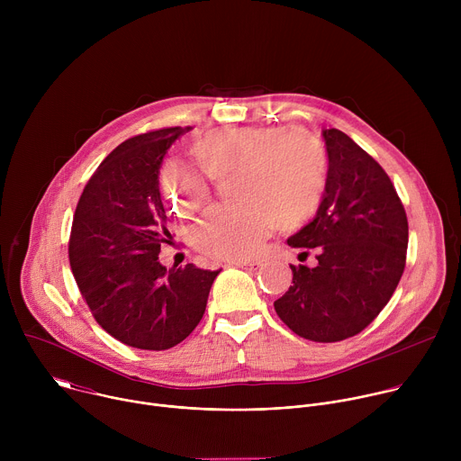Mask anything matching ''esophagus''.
<instances>
[{
    "label": "esophagus",
    "mask_w": 461,
    "mask_h": 461,
    "mask_svg": "<svg viewBox=\"0 0 461 461\" xmlns=\"http://www.w3.org/2000/svg\"><path fill=\"white\" fill-rule=\"evenodd\" d=\"M235 267H239V268H244V270H251V272H255V270H258L260 268V260H257V258H248V260H237V262H233Z\"/></svg>",
    "instance_id": "1"
}]
</instances>
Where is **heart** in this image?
<instances>
[{
  "mask_svg": "<svg viewBox=\"0 0 461 461\" xmlns=\"http://www.w3.org/2000/svg\"><path fill=\"white\" fill-rule=\"evenodd\" d=\"M189 153L215 180L235 171L231 193L239 201L212 208L194 228L196 246L210 257H251L272 224L303 226L322 201L328 155L321 139L303 127H222L196 139ZM162 194L171 210L189 217L210 201L212 185L169 166L162 173Z\"/></svg>",
  "mask_w": 461,
  "mask_h": 461,
  "instance_id": "heart-1",
  "label": "heart"
}]
</instances>
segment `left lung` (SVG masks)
Listing matches in <instances>:
<instances>
[{"label":"left lung","mask_w":461,"mask_h":461,"mask_svg":"<svg viewBox=\"0 0 461 461\" xmlns=\"http://www.w3.org/2000/svg\"><path fill=\"white\" fill-rule=\"evenodd\" d=\"M328 175L310 224L288 239L315 248L317 265L290 267L288 292L274 303L297 336L336 343L377 317L396 290L407 258L405 208L384 169L339 129H322Z\"/></svg>","instance_id":"obj_1"}]
</instances>
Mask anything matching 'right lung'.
<instances>
[{
  "mask_svg": "<svg viewBox=\"0 0 461 461\" xmlns=\"http://www.w3.org/2000/svg\"><path fill=\"white\" fill-rule=\"evenodd\" d=\"M191 127H166L122 142L89 178L78 201L71 270L96 322L114 339L167 350L201 322L221 270L160 265L169 215L158 189L160 164Z\"/></svg>",
  "mask_w": 461,
  "mask_h": 461,
  "instance_id": "right-lung-1",
  "label": "right lung"
}]
</instances>
